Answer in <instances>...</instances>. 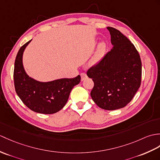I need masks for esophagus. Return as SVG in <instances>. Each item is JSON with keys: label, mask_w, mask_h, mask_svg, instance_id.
Wrapping results in <instances>:
<instances>
[{"label": "esophagus", "mask_w": 160, "mask_h": 160, "mask_svg": "<svg viewBox=\"0 0 160 160\" xmlns=\"http://www.w3.org/2000/svg\"><path fill=\"white\" fill-rule=\"evenodd\" d=\"M80 76H81V80H84L85 78H86L87 77V74L85 73H82L81 74H80Z\"/></svg>", "instance_id": "34e87169"}]
</instances>
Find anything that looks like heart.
Segmentation results:
<instances>
[{
	"instance_id": "obj_1",
	"label": "heart",
	"mask_w": 160,
	"mask_h": 160,
	"mask_svg": "<svg viewBox=\"0 0 160 160\" xmlns=\"http://www.w3.org/2000/svg\"><path fill=\"white\" fill-rule=\"evenodd\" d=\"M106 52V44L105 43L102 42L99 44L98 47L97 51H96L95 54L91 60V65H96L98 62L102 61L103 56H104Z\"/></svg>"
}]
</instances>
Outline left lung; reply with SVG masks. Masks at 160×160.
I'll return each instance as SVG.
<instances>
[{
  "mask_svg": "<svg viewBox=\"0 0 160 160\" xmlns=\"http://www.w3.org/2000/svg\"><path fill=\"white\" fill-rule=\"evenodd\" d=\"M113 48L91 67L87 76L94 82L91 96L99 108L114 110L132 101L140 86L142 62L133 44L118 30L107 27Z\"/></svg>",
  "mask_w": 160,
  "mask_h": 160,
  "instance_id": "8db88e82",
  "label": "left lung"
}]
</instances>
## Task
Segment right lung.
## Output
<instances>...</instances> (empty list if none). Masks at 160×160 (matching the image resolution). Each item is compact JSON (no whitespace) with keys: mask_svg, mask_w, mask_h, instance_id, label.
Masks as SVG:
<instances>
[{"mask_svg":"<svg viewBox=\"0 0 160 160\" xmlns=\"http://www.w3.org/2000/svg\"><path fill=\"white\" fill-rule=\"evenodd\" d=\"M22 46L17 54L13 79L17 95L29 109L35 112L50 114L61 110L66 104L70 92L80 82V76L42 82L29 77L24 69L22 56L26 47Z\"/></svg>","mask_w":160,"mask_h":160,"instance_id":"add662e5","label":"right lung"}]
</instances>
